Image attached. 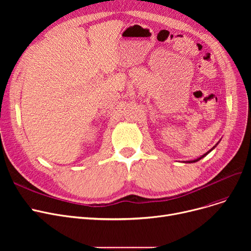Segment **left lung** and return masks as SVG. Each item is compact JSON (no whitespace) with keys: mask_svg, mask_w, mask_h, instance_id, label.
I'll return each mask as SVG.
<instances>
[{"mask_svg":"<svg viewBox=\"0 0 251 251\" xmlns=\"http://www.w3.org/2000/svg\"><path fill=\"white\" fill-rule=\"evenodd\" d=\"M215 148H216V146H215V147H214V148H213V149H212V150H210V151H213V150H214V149H215ZM209 151H207V152H206V153H204V154H203V155H201V157H200V159H196V160H193V161H188V162H186V163H195V162H197V161H200V160H201V159H202V157H204V156H205V155H206V154H207V153H208V152H209Z\"/></svg>","mask_w":251,"mask_h":251,"instance_id":"8db88e82","label":"left lung"}]
</instances>
